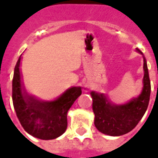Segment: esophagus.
I'll return each mask as SVG.
<instances>
[{"instance_id": "esophagus-1", "label": "esophagus", "mask_w": 158, "mask_h": 158, "mask_svg": "<svg viewBox=\"0 0 158 158\" xmlns=\"http://www.w3.org/2000/svg\"><path fill=\"white\" fill-rule=\"evenodd\" d=\"M86 89V90H87V89Z\"/></svg>"}]
</instances>
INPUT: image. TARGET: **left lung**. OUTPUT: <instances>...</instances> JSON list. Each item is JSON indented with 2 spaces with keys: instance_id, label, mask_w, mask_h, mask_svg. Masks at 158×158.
I'll return each mask as SVG.
<instances>
[{
  "instance_id": "1",
  "label": "left lung",
  "mask_w": 158,
  "mask_h": 158,
  "mask_svg": "<svg viewBox=\"0 0 158 158\" xmlns=\"http://www.w3.org/2000/svg\"><path fill=\"white\" fill-rule=\"evenodd\" d=\"M139 52V50L137 49ZM144 57V56H143ZM143 89L137 98L123 105L111 103L103 94L91 91L95 126L100 132L111 136H119L130 132L142 118L149 104L151 81L147 63L144 57Z\"/></svg>"
}]
</instances>
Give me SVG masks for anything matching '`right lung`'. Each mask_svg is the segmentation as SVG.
<instances>
[{"instance_id":"1","label":"right lung","mask_w":158,"mask_h":158,"mask_svg":"<svg viewBox=\"0 0 158 158\" xmlns=\"http://www.w3.org/2000/svg\"><path fill=\"white\" fill-rule=\"evenodd\" d=\"M20 60L17 62L12 79V102L19 122L26 132L41 139L62 135L68 126L67 113L81 95V87H72L52 102H44L29 96L21 83Z\"/></svg>"}]
</instances>
